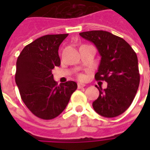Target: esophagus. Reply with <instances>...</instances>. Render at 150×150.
<instances>
[{"instance_id": "esophagus-1", "label": "esophagus", "mask_w": 150, "mask_h": 150, "mask_svg": "<svg viewBox=\"0 0 150 150\" xmlns=\"http://www.w3.org/2000/svg\"><path fill=\"white\" fill-rule=\"evenodd\" d=\"M86 85L84 84V83H78V88H83V87H85Z\"/></svg>"}]
</instances>
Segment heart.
<instances>
[{
	"instance_id": "b5f03b06",
	"label": "heart",
	"mask_w": 150,
	"mask_h": 150,
	"mask_svg": "<svg viewBox=\"0 0 150 150\" xmlns=\"http://www.w3.org/2000/svg\"><path fill=\"white\" fill-rule=\"evenodd\" d=\"M79 78L80 79H82L83 78V75H79Z\"/></svg>"
}]
</instances>
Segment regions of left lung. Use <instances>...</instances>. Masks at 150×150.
Masks as SVG:
<instances>
[{
	"label": "left lung",
	"instance_id": "8db88e82",
	"mask_svg": "<svg viewBox=\"0 0 150 150\" xmlns=\"http://www.w3.org/2000/svg\"><path fill=\"white\" fill-rule=\"evenodd\" d=\"M82 38L94 43L101 56L96 80L108 83L106 89L92 103L94 110L104 117H116L132 104L140 83L138 60L135 51L122 38L104 30L82 32Z\"/></svg>",
	"mask_w": 150,
	"mask_h": 150
}]
</instances>
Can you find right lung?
I'll list each match as a JSON object with an SVG mask.
<instances>
[{
    "label": "right lung",
    "mask_w": 150,
    "mask_h": 150,
    "mask_svg": "<svg viewBox=\"0 0 150 150\" xmlns=\"http://www.w3.org/2000/svg\"><path fill=\"white\" fill-rule=\"evenodd\" d=\"M68 34H47L34 40L21 50L17 60L15 81L24 104L34 115L51 120L68 104L77 83L67 81L59 86L52 70L60 66L59 47Z\"/></svg>",
    "instance_id": "obj_1"
}]
</instances>
